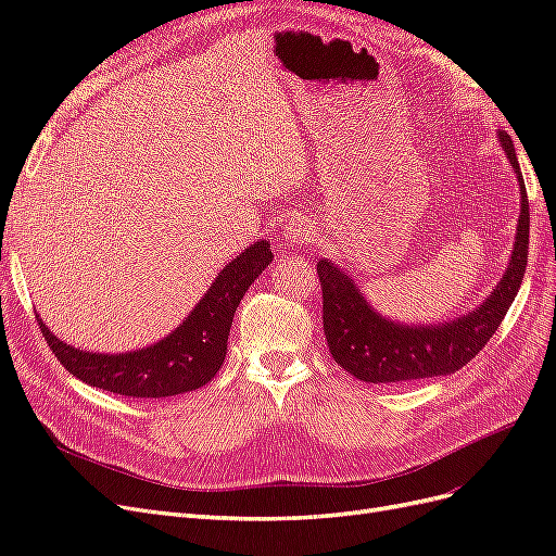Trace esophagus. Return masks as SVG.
<instances>
[{
	"instance_id": "obj_1",
	"label": "esophagus",
	"mask_w": 556,
	"mask_h": 556,
	"mask_svg": "<svg viewBox=\"0 0 556 556\" xmlns=\"http://www.w3.org/2000/svg\"><path fill=\"white\" fill-rule=\"evenodd\" d=\"M315 233V225L308 223V220H301L296 223L292 229H290V239L296 243V241H306L308 237H313Z\"/></svg>"
}]
</instances>
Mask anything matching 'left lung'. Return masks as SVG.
<instances>
[{
  "mask_svg": "<svg viewBox=\"0 0 556 556\" xmlns=\"http://www.w3.org/2000/svg\"><path fill=\"white\" fill-rule=\"evenodd\" d=\"M498 139L517 174L521 211L508 271L473 313L431 327L399 325L376 313L339 266L329 260L317 262L325 339L336 364L350 376L380 384L454 374L478 355L503 323L527 271L529 199L513 139L506 131H498Z\"/></svg>",
  "mask_w": 556,
  "mask_h": 556,
  "instance_id": "1",
  "label": "left lung"
}]
</instances>
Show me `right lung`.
I'll use <instances>...</instances> for the list:
<instances>
[{"label": "right lung", "mask_w": 556, "mask_h": 556, "mask_svg": "<svg viewBox=\"0 0 556 556\" xmlns=\"http://www.w3.org/2000/svg\"><path fill=\"white\" fill-rule=\"evenodd\" d=\"M268 241H257L231 260L194 311L166 339L123 355H102L66 345L37 317L48 348L60 364L99 390L131 399H162L204 387L225 362L233 313L245 290L271 264Z\"/></svg>", "instance_id": "1"}]
</instances>
